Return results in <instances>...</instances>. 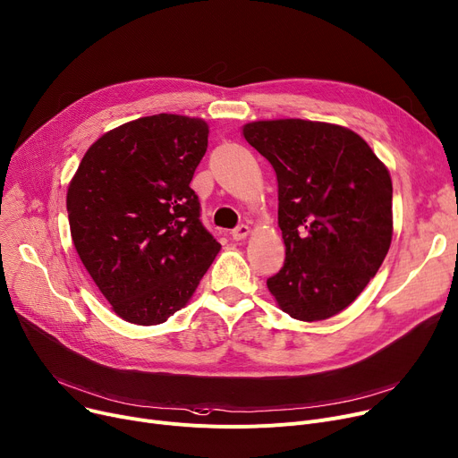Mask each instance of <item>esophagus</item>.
<instances>
[{"mask_svg": "<svg viewBox=\"0 0 458 458\" xmlns=\"http://www.w3.org/2000/svg\"><path fill=\"white\" fill-rule=\"evenodd\" d=\"M249 235H250V226H247V225H239L237 228L232 230V239H235V241H242Z\"/></svg>", "mask_w": 458, "mask_h": 458, "instance_id": "34e87169", "label": "esophagus"}]
</instances>
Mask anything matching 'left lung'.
Wrapping results in <instances>:
<instances>
[{"mask_svg": "<svg viewBox=\"0 0 458 458\" xmlns=\"http://www.w3.org/2000/svg\"><path fill=\"white\" fill-rule=\"evenodd\" d=\"M278 180L282 270L267 280L280 310L318 322L346 310L379 270L392 241V180L357 132L306 119L242 125Z\"/></svg>", "mask_w": 458, "mask_h": 458, "instance_id": "obj_1", "label": "left lung"}]
</instances>
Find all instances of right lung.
Segmentation results:
<instances>
[{
	"label": "right lung",
	"mask_w": 458,
	"mask_h": 458,
	"mask_svg": "<svg viewBox=\"0 0 458 458\" xmlns=\"http://www.w3.org/2000/svg\"><path fill=\"white\" fill-rule=\"evenodd\" d=\"M208 134L200 117L129 121L91 143L70 182L75 250L112 311L131 324H162L184 308L221 250L190 188Z\"/></svg>",
	"instance_id": "right-lung-1"
}]
</instances>
